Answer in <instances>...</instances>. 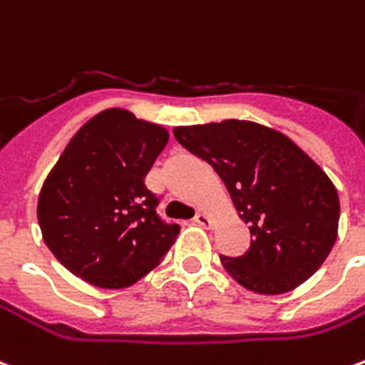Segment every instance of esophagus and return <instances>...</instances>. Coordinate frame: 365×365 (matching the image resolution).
I'll use <instances>...</instances> for the list:
<instances>
[{"instance_id": "obj_1", "label": "esophagus", "mask_w": 365, "mask_h": 365, "mask_svg": "<svg viewBox=\"0 0 365 365\" xmlns=\"http://www.w3.org/2000/svg\"><path fill=\"white\" fill-rule=\"evenodd\" d=\"M193 221H195L197 225H203V227L211 223V219H209V215H207V213H205V211H197V215L193 217Z\"/></svg>"}]
</instances>
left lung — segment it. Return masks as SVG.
Returning <instances> with one entry per match:
<instances>
[{"label":"left lung","mask_w":365,"mask_h":365,"mask_svg":"<svg viewBox=\"0 0 365 365\" xmlns=\"http://www.w3.org/2000/svg\"><path fill=\"white\" fill-rule=\"evenodd\" d=\"M174 136L217 172L249 223V249L221 255L239 284L282 294L320 269L338 233V191L292 140L247 120L178 126Z\"/></svg>","instance_id":"obj_1"}]
</instances>
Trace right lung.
Here are the masks:
<instances>
[{
	"label": "right lung",
	"mask_w": 365,
	"mask_h": 365,
	"mask_svg": "<svg viewBox=\"0 0 365 365\" xmlns=\"http://www.w3.org/2000/svg\"><path fill=\"white\" fill-rule=\"evenodd\" d=\"M168 132L110 108L86 122L43 183V239L68 271L101 289H124L156 267L180 233L158 215L146 174Z\"/></svg>",
	"instance_id": "add662e5"
}]
</instances>
